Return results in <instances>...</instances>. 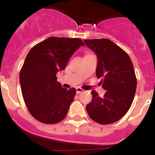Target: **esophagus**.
Segmentation results:
<instances>
[{
	"mask_svg": "<svg viewBox=\"0 0 155 155\" xmlns=\"http://www.w3.org/2000/svg\"><path fill=\"white\" fill-rule=\"evenodd\" d=\"M76 93H77V94L82 93V92L84 91L83 89L81 88L80 87H76Z\"/></svg>",
	"mask_w": 155,
	"mask_h": 155,
	"instance_id": "34e87169",
	"label": "esophagus"
}]
</instances>
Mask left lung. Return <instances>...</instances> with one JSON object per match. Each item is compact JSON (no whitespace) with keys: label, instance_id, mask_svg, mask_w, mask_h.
I'll return each mask as SVG.
<instances>
[{"label":"left lung","instance_id":"1","mask_svg":"<svg viewBox=\"0 0 155 155\" xmlns=\"http://www.w3.org/2000/svg\"><path fill=\"white\" fill-rule=\"evenodd\" d=\"M97 55L96 76L101 78L106 91L104 97L92 91L86 110L93 121L109 124L121 119L131 107L137 89L134 65L125 51L108 39L85 40Z\"/></svg>","mask_w":155,"mask_h":155}]
</instances>
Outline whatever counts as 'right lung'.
<instances>
[{
    "instance_id": "obj_1",
    "label": "right lung",
    "mask_w": 155,
    "mask_h": 155,
    "mask_svg": "<svg viewBox=\"0 0 155 155\" xmlns=\"http://www.w3.org/2000/svg\"><path fill=\"white\" fill-rule=\"evenodd\" d=\"M84 45L79 38L51 37L29 51L20 70V85L26 107L37 121L56 124L66 117L76 91L62 87L56 74Z\"/></svg>"
}]
</instances>
